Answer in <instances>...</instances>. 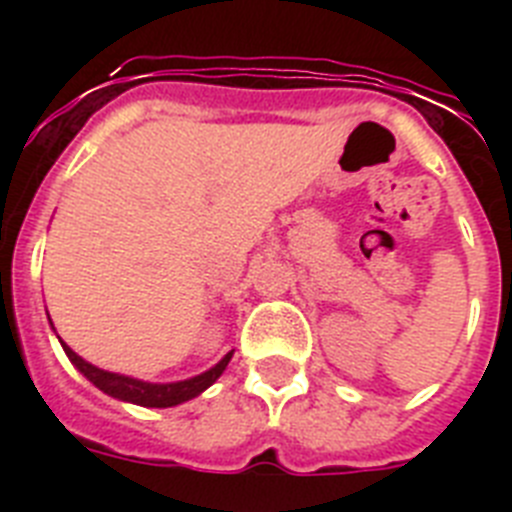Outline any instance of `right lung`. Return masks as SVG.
I'll return each instance as SVG.
<instances>
[{
	"label": "right lung",
	"instance_id": "right-lung-1",
	"mask_svg": "<svg viewBox=\"0 0 512 512\" xmlns=\"http://www.w3.org/2000/svg\"><path fill=\"white\" fill-rule=\"evenodd\" d=\"M58 341H61V338H58ZM61 346L63 351H66V356H69L71 364H74L76 369H79V372L84 374L94 387H97V390H102L104 395L115 397V400L133 402V405H140V408H174V405H182V402L202 395L210 384H215L217 379H220V374L225 372V366H228L230 359H233V351H228V354L217 361L212 369L197 374V377L182 379V382L156 384V382H143V379L128 377V374L99 369V366L89 364L87 359H81L74 348L66 346L63 341Z\"/></svg>",
	"mask_w": 512,
	"mask_h": 512
}]
</instances>
